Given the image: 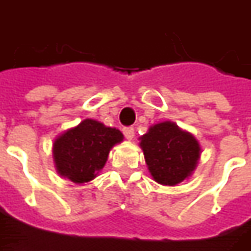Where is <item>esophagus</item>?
Here are the masks:
<instances>
[{
	"label": "esophagus",
	"mask_w": 251,
	"mask_h": 251,
	"mask_svg": "<svg viewBox=\"0 0 251 251\" xmlns=\"http://www.w3.org/2000/svg\"><path fill=\"white\" fill-rule=\"evenodd\" d=\"M122 131H124V134H125V137L127 140H131V138L134 137V129L131 126H126V127L122 129Z\"/></svg>",
	"instance_id": "1"
}]
</instances>
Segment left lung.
<instances>
[{
    "mask_svg": "<svg viewBox=\"0 0 251 251\" xmlns=\"http://www.w3.org/2000/svg\"><path fill=\"white\" fill-rule=\"evenodd\" d=\"M151 175L157 183L175 186L190 176L199 162V141L173 122H160L140 137Z\"/></svg>",
    "mask_w": 251,
    "mask_h": 251,
    "instance_id": "8db88e82",
    "label": "left lung"
}]
</instances>
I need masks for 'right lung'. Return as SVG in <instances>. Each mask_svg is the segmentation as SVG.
Listing matches in <instances>:
<instances>
[{
    "label": "right lung",
    "instance_id": "1",
    "mask_svg": "<svg viewBox=\"0 0 251 251\" xmlns=\"http://www.w3.org/2000/svg\"><path fill=\"white\" fill-rule=\"evenodd\" d=\"M122 140L118 129L84 120L54 141L52 155L58 174L75 183L92 180L104 167L110 150Z\"/></svg>",
    "mask_w": 251,
    "mask_h": 251
}]
</instances>
